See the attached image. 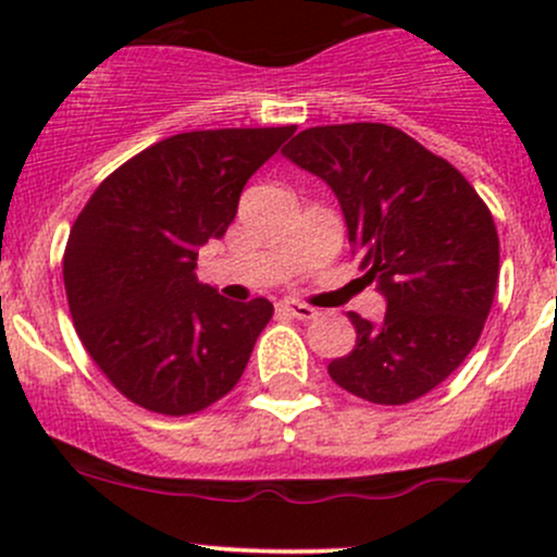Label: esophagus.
<instances>
[{"label":"esophagus","instance_id":"1","mask_svg":"<svg viewBox=\"0 0 557 557\" xmlns=\"http://www.w3.org/2000/svg\"><path fill=\"white\" fill-rule=\"evenodd\" d=\"M277 310L290 314V318H296V320H312L314 314H318L310 305H301V301H288V299L280 301Z\"/></svg>","mask_w":557,"mask_h":557}]
</instances>
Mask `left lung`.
I'll return each mask as SVG.
<instances>
[{
	"label": "left lung",
	"mask_w": 557,
	"mask_h": 557,
	"mask_svg": "<svg viewBox=\"0 0 557 557\" xmlns=\"http://www.w3.org/2000/svg\"><path fill=\"white\" fill-rule=\"evenodd\" d=\"M336 194L347 239L387 310L350 312L356 347L329 363L372 404H409L445 383L476 345L498 283L491 210L450 161L385 123L305 128L283 148Z\"/></svg>",
	"instance_id": "left-lung-1"
}]
</instances>
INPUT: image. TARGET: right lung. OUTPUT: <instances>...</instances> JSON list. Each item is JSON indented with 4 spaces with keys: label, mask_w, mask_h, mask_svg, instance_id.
Instances as JSON below:
<instances>
[{
    "label": "right lung",
    "mask_w": 557,
    "mask_h": 557,
    "mask_svg": "<svg viewBox=\"0 0 557 557\" xmlns=\"http://www.w3.org/2000/svg\"><path fill=\"white\" fill-rule=\"evenodd\" d=\"M294 132L174 134L117 166L77 215L64 250L70 312L128 401L180 418L239 383L274 307L223 299L196 280V256L226 234L245 183Z\"/></svg>",
    "instance_id": "add662e5"
}]
</instances>
